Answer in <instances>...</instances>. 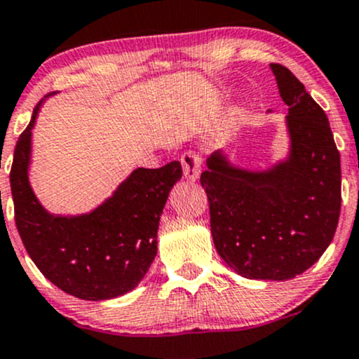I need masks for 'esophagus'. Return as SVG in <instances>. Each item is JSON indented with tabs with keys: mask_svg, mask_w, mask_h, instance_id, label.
<instances>
[{
	"mask_svg": "<svg viewBox=\"0 0 359 359\" xmlns=\"http://www.w3.org/2000/svg\"><path fill=\"white\" fill-rule=\"evenodd\" d=\"M182 168H184V177L191 182L200 179V173H201V158L198 156L196 153L193 151H187V153L182 154Z\"/></svg>",
	"mask_w": 359,
	"mask_h": 359,
	"instance_id": "esophagus-1",
	"label": "esophagus"
}]
</instances>
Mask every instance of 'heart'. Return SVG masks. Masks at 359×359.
I'll list each match as a JSON object with an SVG mask.
<instances>
[{
  "label": "heart",
  "mask_w": 359,
  "mask_h": 359,
  "mask_svg": "<svg viewBox=\"0 0 359 359\" xmlns=\"http://www.w3.org/2000/svg\"><path fill=\"white\" fill-rule=\"evenodd\" d=\"M241 116H243V111H241V109H236V111H234V112H233V116H231L229 123H227V128H229V130L236 128V125H238V123H240Z\"/></svg>",
  "instance_id": "heart-1"
}]
</instances>
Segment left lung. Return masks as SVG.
<instances>
[{
    "mask_svg": "<svg viewBox=\"0 0 359 359\" xmlns=\"http://www.w3.org/2000/svg\"><path fill=\"white\" fill-rule=\"evenodd\" d=\"M271 71L288 106L287 156L252 170L220 149L206 159L201 186L224 262L248 280L287 281L309 269L334 240L340 154L327 114L302 83L280 64Z\"/></svg>",
    "mask_w": 359,
    "mask_h": 359,
    "instance_id": "1",
    "label": "left lung"
}]
</instances>
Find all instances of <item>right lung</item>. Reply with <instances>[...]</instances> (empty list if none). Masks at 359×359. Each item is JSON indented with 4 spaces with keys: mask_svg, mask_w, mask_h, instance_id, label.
I'll return each instance as SVG.
<instances>
[{
    "mask_svg": "<svg viewBox=\"0 0 359 359\" xmlns=\"http://www.w3.org/2000/svg\"><path fill=\"white\" fill-rule=\"evenodd\" d=\"M19 137L10 172L15 224L25 250L46 280L83 300H107L135 290L158 253L159 217L182 166L135 168L86 213H52L29 180L32 128L43 102Z\"/></svg>",
    "mask_w": 359,
    "mask_h": 359,
    "instance_id": "obj_1",
    "label": "right lung"
}]
</instances>
